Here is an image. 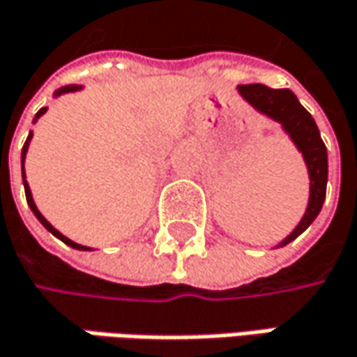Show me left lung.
<instances>
[{
  "instance_id": "1",
  "label": "left lung",
  "mask_w": 357,
  "mask_h": 357,
  "mask_svg": "<svg viewBox=\"0 0 357 357\" xmlns=\"http://www.w3.org/2000/svg\"><path fill=\"white\" fill-rule=\"evenodd\" d=\"M238 93L250 107H255L259 113L277 121L283 127L284 133L295 143V147L303 153L305 165L309 172V204L297 228L279 244L284 246L305 232L309 224L321 212L325 188H327V149L313 116L307 113L299 98L289 89H268L264 84H241Z\"/></svg>"
}]
</instances>
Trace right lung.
Masks as SVG:
<instances>
[{
	"label": "right lung",
	"mask_w": 357,
	"mask_h": 357,
	"mask_svg": "<svg viewBox=\"0 0 357 357\" xmlns=\"http://www.w3.org/2000/svg\"><path fill=\"white\" fill-rule=\"evenodd\" d=\"M82 86H78V84H68V86H62V89H58L56 93H54V96H60V95H66V93H76V91H80ZM48 111V107H44V109H40L38 113H36V116H33V123L40 119V116L44 115ZM32 131H30V135H28V139H26V143H24V149H22V178H24V190H26V199H28V206H30V210L33 212V216L38 218V220L42 222V226L48 230V232H52L56 238H60V241L64 242V244H68V246H73V248H76V250H91L89 246H82V244H76V242H73L70 238H66L62 232H58L56 228H54L50 222L46 220L42 214H40V210L36 208V204H33V198H32V192H30V185H28V181H26V172H24V159H26V153H28V147H30V141H32Z\"/></svg>",
	"instance_id": "obj_1"
}]
</instances>
